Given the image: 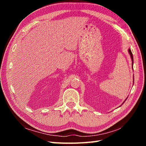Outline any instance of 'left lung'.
<instances>
[{
  "instance_id": "left-lung-1",
  "label": "left lung",
  "mask_w": 146,
  "mask_h": 146,
  "mask_svg": "<svg viewBox=\"0 0 146 146\" xmlns=\"http://www.w3.org/2000/svg\"><path fill=\"white\" fill-rule=\"evenodd\" d=\"M128 52H129V54H130V56H131V60H132V68H133V63H134V59H133V55H132V52H131V49H128ZM133 80H134V78L133 79ZM127 99V98H126ZM126 99H125V100H126ZM125 100L123 102V103H124V102H125Z\"/></svg>"
}]
</instances>
